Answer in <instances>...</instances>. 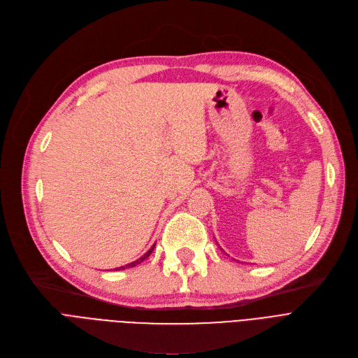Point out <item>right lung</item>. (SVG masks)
I'll list each match as a JSON object with an SVG mask.
<instances>
[{
	"instance_id": "obj_1",
	"label": "right lung",
	"mask_w": 358,
	"mask_h": 358,
	"mask_svg": "<svg viewBox=\"0 0 358 358\" xmlns=\"http://www.w3.org/2000/svg\"><path fill=\"white\" fill-rule=\"evenodd\" d=\"M153 248H155V245H153V247H152V248H150L149 251H147V253H145V255H144L143 257H140L138 260H136V262H133V263H129V264H125V266H121V267H118V268H115V270H124L125 267H134L136 264H140L141 262H144V260H145L147 257H149V256L152 255V251H153Z\"/></svg>"
}]
</instances>
